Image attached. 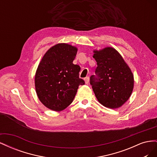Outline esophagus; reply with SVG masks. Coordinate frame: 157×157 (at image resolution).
Here are the masks:
<instances>
[{
	"mask_svg": "<svg viewBox=\"0 0 157 157\" xmlns=\"http://www.w3.org/2000/svg\"><path fill=\"white\" fill-rule=\"evenodd\" d=\"M84 81L86 84H88L89 81H90V78L89 77H86V78H84Z\"/></svg>",
	"mask_w": 157,
	"mask_h": 157,
	"instance_id": "1",
	"label": "esophagus"
}]
</instances>
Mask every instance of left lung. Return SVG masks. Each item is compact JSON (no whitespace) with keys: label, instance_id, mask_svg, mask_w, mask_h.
Segmentation results:
<instances>
[{"label":"left lung","instance_id":"1","mask_svg":"<svg viewBox=\"0 0 157 157\" xmlns=\"http://www.w3.org/2000/svg\"><path fill=\"white\" fill-rule=\"evenodd\" d=\"M93 58L98 67L90 84L98 101L107 108L121 107L134 88V75L121 55L113 48L94 50Z\"/></svg>","mask_w":157,"mask_h":157}]
</instances>
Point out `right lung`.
Instances as JSON below:
<instances>
[{"label": "right lung", "instance_id": "1", "mask_svg": "<svg viewBox=\"0 0 157 157\" xmlns=\"http://www.w3.org/2000/svg\"><path fill=\"white\" fill-rule=\"evenodd\" d=\"M77 48L65 43L52 46L43 56L36 71L35 84L37 96L44 106L61 111L73 102L79 85L80 66L73 61Z\"/></svg>", "mask_w": 157, "mask_h": 157}]
</instances>
